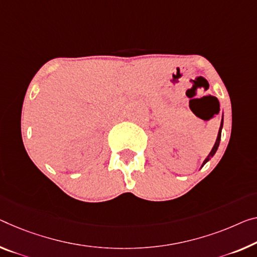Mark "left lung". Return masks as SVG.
Here are the masks:
<instances>
[{"instance_id":"1","label":"left lung","mask_w":257,"mask_h":257,"mask_svg":"<svg viewBox=\"0 0 257 257\" xmlns=\"http://www.w3.org/2000/svg\"><path fill=\"white\" fill-rule=\"evenodd\" d=\"M222 128H223V119H222V121H220V127H219V131H218V136H217V139H216V142H215V145H214V147H212V149H211V152L209 153V155L207 156V159L204 160V162H203V164H202V167L204 164L207 163V162L211 159L212 156L215 155V153L217 152V149H218V146H219V142H220V134H222Z\"/></svg>"}]
</instances>
